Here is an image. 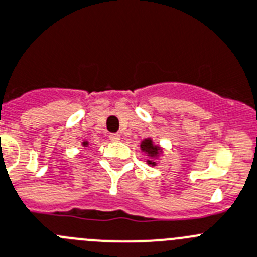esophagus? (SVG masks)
<instances>
[{"label": "esophagus", "instance_id": "obj_1", "mask_svg": "<svg viewBox=\"0 0 257 257\" xmlns=\"http://www.w3.org/2000/svg\"><path fill=\"white\" fill-rule=\"evenodd\" d=\"M108 138L111 141H114V142H117V141L120 140V134L119 133H111L110 136H108Z\"/></svg>", "mask_w": 257, "mask_h": 257}]
</instances>
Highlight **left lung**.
Instances as JSON below:
<instances>
[{
  "mask_svg": "<svg viewBox=\"0 0 257 257\" xmlns=\"http://www.w3.org/2000/svg\"><path fill=\"white\" fill-rule=\"evenodd\" d=\"M141 147H142L143 151L149 152L151 156H156L157 154H159V149H157L156 146H152V142L150 140H145L142 142V145H141ZM150 164H152L151 161H149Z\"/></svg>",
  "mask_w": 257,
  "mask_h": 257,
  "instance_id": "obj_1",
  "label": "left lung"
}]
</instances>
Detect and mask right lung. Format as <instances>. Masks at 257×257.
I'll use <instances>...</instances> for the list:
<instances>
[{"label":"right lung","mask_w":257,"mask_h":257,"mask_svg":"<svg viewBox=\"0 0 257 257\" xmlns=\"http://www.w3.org/2000/svg\"><path fill=\"white\" fill-rule=\"evenodd\" d=\"M84 145H87V143H85V142H84Z\"/></svg>","instance_id":"obj_1"}]
</instances>
